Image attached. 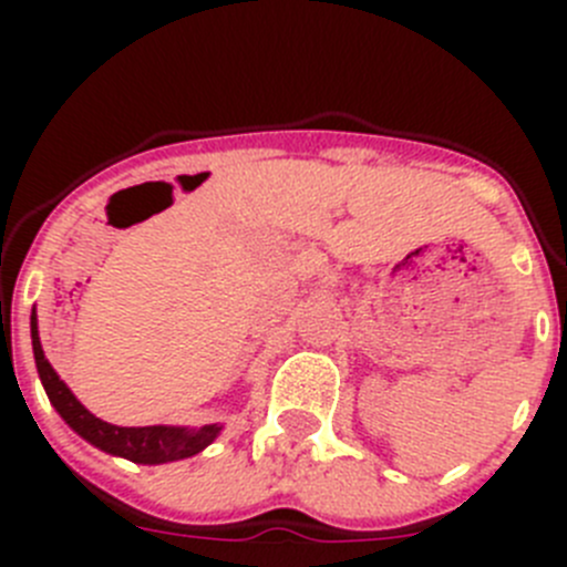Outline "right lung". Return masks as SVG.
Masks as SVG:
<instances>
[{
    "mask_svg": "<svg viewBox=\"0 0 567 567\" xmlns=\"http://www.w3.org/2000/svg\"><path fill=\"white\" fill-rule=\"evenodd\" d=\"M30 326H32V351H35L38 375L40 381H43V390L49 394L51 405L60 411L62 420H65L79 436L87 439L90 444H95V447L104 450V453L120 455V458H128L134 463H151V466H156V463L192 458V455L203 453V450L219 436L221 425H203L199 431H194V427H173V425L120 427V425H109V422L99 420V416L90 414V411L79 403L76 394L68 390L65 381L54 373V368H51L49 359H45L43 348H40L35 310H32Z\"/></svg>",
    "mask_w": 567,
    "mask_h": 567,
    "instance_id": "1",
    "label": "right lung"
}]
</instances>
